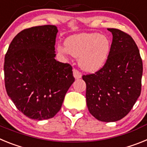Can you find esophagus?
<instances>
[{
    "label": "esophagus",
    "mask_w": 147,
    "mask_h": 147,
    "mask_svg": "<svg viewBox=\"0 0 147 147\" xmlns=\"http://www.w3.org/2000/svg\"><path fill=\"white\" fill-rule=\"evenodd\" d=\"M73 74H74V76L75 79H80L82 77V74L80 72V71H78L76 69H74L73 70Z\"/></svg>",
    "instance_id": "34e87169"
}]
</instances>
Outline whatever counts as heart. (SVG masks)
<instances>
[{"label":"heart","instance_id":"b5f03b06","mask_svg":"<svg viewBox=\"0 0 147 147\" xmlns=\"http://www.w3.org/2000/svg\"><path fill=\"white\" fill-rule=\"evenodd\" d=\"M65 45H59L58 51L79 57V66L87 72H96L106 64L111 42L105 35L98 33H82L72 35L65 41Z\"/></svg>","mask_w":147,"mask_h":147}]
</instances>
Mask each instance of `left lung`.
<instances>
[{"label": "left lung", "instance_id": "8db88e82", "mask_svg": "<svg viewBox=\"0 0 147 147\" xmlns=\"http://www.w3.org/2000/svg\"><path fill=\"white\" fill-rule=\"evenodd\" d=\"M106 64L93 74L84 75L88 110L97 120L117 121L129 113L140 96L142 59L133 39L116 28Z\"/></svg>", "mask_w": 147, "mask_h": 147}]
</instances>
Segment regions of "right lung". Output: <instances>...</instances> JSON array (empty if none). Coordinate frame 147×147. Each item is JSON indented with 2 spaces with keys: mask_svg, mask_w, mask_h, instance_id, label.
<instances>
[{
  "mask_svg": "<svg viewBox=\"0 0 147 147\" xmlns=\"http://www.w3.org/2000/svg\"><path fill=\"white\" fill-rule=\"evenodd\" d=\"M57 32L52 25L23 30L5 56L6 93L17 108L32 119L54 117L74 82L72 67L55 59Z\"/></svg>",
  "mask_w": 147,
  "mask_h": 147,
  "instance_id": "add662e5",
  "label": "right lung"
}]
</instances>
